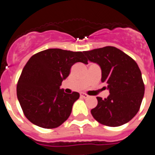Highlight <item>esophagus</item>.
Here are the masks:
<instances>
[{"mask_svg": "<svg viewBox=\"0 0 155 155\" xmlns=\"http://www.w3.org/2000/svg\"><path fill=\"white\" fill-rule=\"evenodd\" d=\"M80 95H81V97H82V98H86L88 97V95H87V94H85V93H83V92L81 93Z\"/></svg>", "mask_w": 155, "mask_h": 155, "instance_id": "1", "label": "esophagus"}]
</instances>
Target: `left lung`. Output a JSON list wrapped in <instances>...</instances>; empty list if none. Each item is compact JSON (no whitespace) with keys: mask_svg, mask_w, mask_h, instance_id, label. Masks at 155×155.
Listing matches in <instances>:
<instances>
[{"mask_svg":"<svg viewBox=\"0 0 155 155\" xmlns=\"http://www.w3.org/2000/svg\"><path fill=\"white\" fill-rule=\"evenodd\" d=\"M102 70V82L107 84L109 96L97 97L98 105L91 110L94 119L108 127L128 123L139 111L144 94V84L137 64L114 46L83 52Z\"/></svg>","mask_w":155,"mask_h":155,"instance_id":"8db88e82","label":"left lung"}]
</instances>
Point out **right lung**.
Segmentation results:
<instances>
[{"label": "right lung", "instance_id": "add662e5", "mask_svg": "<svg viewBox=\"0 0 155 155\" xmlns=\"http://www.w3.org/2000/svg\"><path fill=\"white\" fill-rule=\"evenodd\" d=\"M78 62L87 64L82 52L48 49L34 54L18 81L17 96L24 115L39 127L53 129L68 120L78 92L67 94L62 81Z\"/></svg>", "mask_w": 155, "mask_h": 155}]
</instances>
